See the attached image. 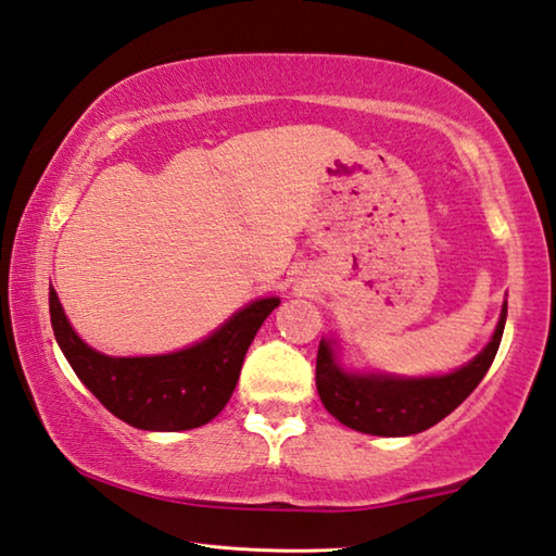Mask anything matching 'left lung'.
I'll list each match as a JSON object with an SVG mask.
<instances>
[{"instance_id": "1", "label": "left lung", "mask_w": 556, "mask_h": 556, "mask_svg": "<svg viewBox=\"0 0 556 556\" xmlns=\"http://www.w3.org/2000/svg\"><path fill=\"white\" fill-rule=\"evenodd\" d=\"M505 317H508V303H503L498 325L483 352L456 371L442 376L352 371L339 364L334 339H323L315 374L319 401L339 422L364 434L407 437L430 430L454 413L481 383L498 354Z\"/></svg>"}]
</instances>
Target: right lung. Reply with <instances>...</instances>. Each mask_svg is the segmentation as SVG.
Returning a JSON list of instances; mask_svg holds the SVG:
<instances>
[{
    "mask_svg": "<svg viewBox=\"0 0 556 556\" xmlns=\"http://www.w3.org/2000/svg\"><path fill=\"white\" fill-rule=\"evenodd\" d=\"M280 298H258L210 337L159 356H106L87 346L67 323L58 293L48 290L55 342L106 410L136 430L180 432L214 420L237 388L243 356Z\"/></svg>",
    "mask_w": 556,
    "mask_h": 556,
    "instance_id": "obj_1",
    "label": "right lung"
}]
</instances>
